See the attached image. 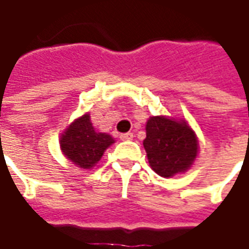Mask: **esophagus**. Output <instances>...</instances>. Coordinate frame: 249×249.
<instances>
[{
  "mask_svg": "<svg viewBox=\"0 0 249 249\" xmlns=\"http://www.w3.org/2000/svg\"><path fill=\"white\" fill-rule=\"evenodd\" d=\"M120 139L123 141H129L133 139V133H130V132H128V133H123V135H120Z\"/></svg>",
  "mask_w": 249,
  "mask_h": 249,
  "instance_id": "obj_1",
  "label": "esophagus"
}]
</instances>
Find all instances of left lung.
<instances>
[{
  "instance_id": "8db88e82",
  "label": "left lung",
  "mask_w": 249,
  "mask_h": 249,
  "mask_svg": "<svg viewBox=\"0 0 249 249\" xmlns=\"http://www.w3.org/2000/svg\"><path fill=\"white\" fill-rule=\"evenodd\" d=\"M144 140L151 168L161 178L188 171L198 152V141L185 120L153 116L146 121Z\"/></svg>"
}]
</instances>
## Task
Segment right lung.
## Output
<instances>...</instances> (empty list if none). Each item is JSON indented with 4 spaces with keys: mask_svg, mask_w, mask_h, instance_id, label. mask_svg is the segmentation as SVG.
<instances>
[{
    "mask_svg": "<svg viewBox=\"0 0 249 249\" xmlns=\"http://www.w3.org/2000/svg\"><path fill=\"white\" fill-rule=\"evenodd\" d=\"M113 142L112 136L96 130L89 113L74 120L60 139L61 151L66 159L82 169L94 167Z\"/></svg>",
    "mask_w": 249,
    "mask_h": 249,
    "instance_id": "right-lung-1",
    "label": "right lung"
}]
</instances>
